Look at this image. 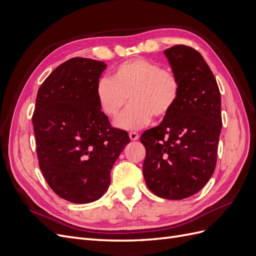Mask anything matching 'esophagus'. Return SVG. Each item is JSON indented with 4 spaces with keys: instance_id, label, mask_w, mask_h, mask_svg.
Here are the masks:
<instances>
[{
    "instance_id": "34e87169",
    "label": "esophagus",
    "mask_w": 256,
    "mask_h": 256,
    "mask_svg": "<svg viewBox=\"0 0 256 256\" xmlns=\"http://www.w3.org/2000/svg\"><path fill=\"white\" fill-rule=\"evenodd\" d=\"M138 136H138V132H129V138H130L131 141H136Z\"/></svg>"
}]
</instances>
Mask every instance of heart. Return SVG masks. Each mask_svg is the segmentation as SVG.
Wrapping results in <instances>:
<instances>
[{
    "label": "heart",
    "mask_w": 256,
    "mask_h": 256,
    "mask_svg": "<svg viewBox=\"0 0 256 256\" xmlns=\"http://www.w3.org/2000/svg\"><path fill=\"white\" fill-rule=\"evenodd\" d=\"M96 98L102 112L115 118L130 98L131 104L114 125L120 129H140L152 120L164 118L180 96V81L168 69L145 58H132L116 67L112 80L102 78L96 85Z\"/></svg>",
    "instance_id": "obj_1"
}]
</instances>
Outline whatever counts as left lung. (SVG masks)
I'll use <instances>...</instances> for the list:
<instances>
[{
	"instance_id": "1",
	"label": "left lung",
	"mask_w": 256,
	"mask_h": 256,
	"mask_svg": "<svg viewBox=\"0 0 256 256\" xmlns=\"http://www.w3.org/2000/svg\"><path fill=\"white\" fill-rule=\"evenodd\" d=\"M180 81V96L159 126L146 130L143 175L148 189L168 200L196 194L214 171L222 128L221 96L200 54L184 44L164 50Z\"/></svg>"
}]
</instances>
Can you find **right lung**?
Returning a JSON list of instances; mask_svg holds the SVG:
<instances>
[{
    "label": "right lung",
    "instance_id": "right-lung-1",
    "mask_svg": "<svg viewBox=\"0 0 256 256\" xmlns=\"http://www.w3.org/2000/svg\"><path fill=\"white\" fill-rule=\"evenodd\" d=\"M104 62L74 58L60 64L38 90L33 114L40 168L50 188L72 203L102 198L111 170L130 142L111 127L97 102Z\"/></svg>",
    "mask_w": 256,
    "mask_h": 256
}]
</instances>
